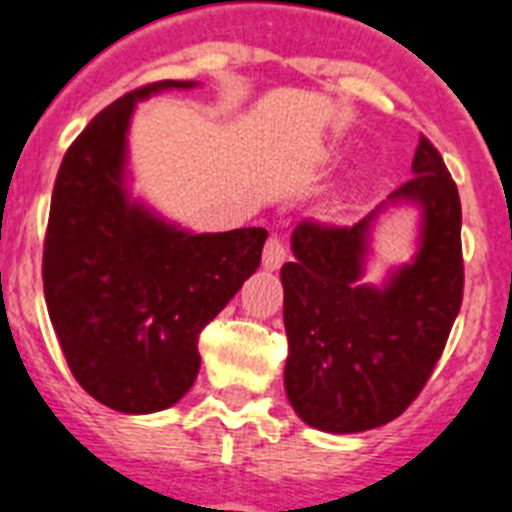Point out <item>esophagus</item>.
Listing matches in <instances>:
<instances>
[{
    "instance_id": "1",
    "label": "esophagus",
    "mask_w": 512,
    "mask_h": 512,
    "mask_svg": "<svg viewBox=\"0 0 512 512\" xmlns=\"http://www.w3.org/2000/svg\"><path fill=\"white\" fill-rule=\"evenodd\" d=\"M286 244L278 237H270L262 250V268L265 270H278L286 262Z\"/></svg>"
}]
</instances>
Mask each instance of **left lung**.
I'll return each mask as SVG.
<instances>
[{"label":"left lung","instance_id":"left-lung-1","mask_svg":"<svg viewBox=\"0 0 512 512\" xmlns=\"http://www.w3.org/2000/svg\"><path fill=\"white\" fill-rule=\"evenodd\" d=\"M412 180L353 226L301 221L281 268L286 394L324 433H363L402 415L430 379L464 296L461 201L443 157L420 136ZM421 208L412 263L381 287L362 281L370 231L389 205Z\"/></svg>","mask_w":512,"mask_h":512}]
</instances>
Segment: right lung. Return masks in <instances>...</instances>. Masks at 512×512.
<instances>
[{
	"instance_id": "obj_1",
	"label": "right lung",
	"mask_w": 512,
	"mask_h": 512,
	"mask_svg": "<svg viewBox=\"0 0 512 512\" xmlns=\"http://www.w3.org/2000/svg\"><path fill=\"white\" fill-rule=\"evenodd\" d=\"M195 82L146 84L97 113L64 154L43 244L48 317L74 379L126 415L180 402L198 335L260 265V226L193 234L128 193L136 102Z\"/></svg>"
}]
</instances>
